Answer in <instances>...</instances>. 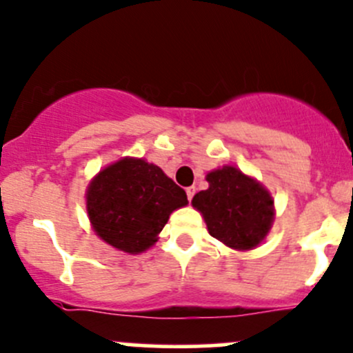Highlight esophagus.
Returning a JSON list of instances; mask_svg holds the SVG:
<instances>
[{
	"label": "esophagus",
	"mask_w": 353,
	"mask_h": 353,
	"mask_svg": "<svg viewBox=\"0 0 353 353\" xmlns=\"http://www.w3.org/2000/svg\"><path fill=\"white\" fill-rule=\"evenodd\" d=\"M194 192H196V188H194V186H189V188H186V194H188V199H189V201H191V199H192V196H194Z\"/></svg>",
	"instance_id": "1"
}]
</instances>
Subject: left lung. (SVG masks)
Segmentation results:
<instances>
[{
	"mask_svg": "<svg viewBox=\"0 0 353 353\" xmlns=\"http://www.w3.org/2000/svg\"><path fill=\"white\" fill-rule=\"evenodd\" d=\"M206 181L210 188L199 191L191 205L203 214L210 235L235 250L257 247L274 221L270 192L232 165L211 170Z\"/></svg>",
	"mask_w": 353,
	"mask_h": 353,
	"instance_id": "8db88e82",
	"label": "left lung"
}]
</instances>
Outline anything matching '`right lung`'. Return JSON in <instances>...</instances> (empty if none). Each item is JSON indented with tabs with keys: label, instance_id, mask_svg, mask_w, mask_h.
<instances>
[{
	"label": "right lung",
	"instance_id": "1",
	"mask_svg": "<svg viewBox=\"0 0 353 353\" xmlns=\"http://www.w3.org/2000/svg\"><path fill=\"white\" fill-rule=\"evenodd\" d=\"M186 205L184 189L143 159L125 157L105 167L86 191L88 216L96 235L133 255L157 242L170 213Z\"/></svg>",
	"mask_w": 353,
	"mask_h": 353
}]
</instances>
